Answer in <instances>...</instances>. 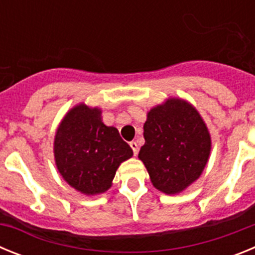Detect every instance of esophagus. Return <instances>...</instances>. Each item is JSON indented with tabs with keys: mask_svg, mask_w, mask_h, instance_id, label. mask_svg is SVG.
<instances>
[{
	"mask_svg": "<svg viewBox=\"0 0 255 255\" xmlns=\"http://www.w3.org/2000/svg\"><path fill=\"white\" fill-rule=\"evenodd\" d=\"M130 147H131L132 152H134V155L138 154V153H139V145H138V143H136V141H131V143H130Z\"/></svg>",
	"mask_w": 255,
	"mask_h": 255,
	"instance_id": "obj_1",
	"label": "esophagus"
}]
</instances>
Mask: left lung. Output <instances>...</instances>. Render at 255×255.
Here are the masks:
<instances>
[{
    "label": "left lung",
    "mask_w": 255,
    "mask_h": 255,
    "mask_svg": "<svg viewBox=\"0 0 255 255\" xmlns=\"http://www.w3.org/2000/svg\"><path fill=\"white\" fill-rule=\"evenodd\" d=\"M139 159L155 189L179 194L200 177L209 159L211 134L194 106L181 98H167L150 108L143 126Z\"/></svg>",
    "instance_id": "1"
}]
</instances>
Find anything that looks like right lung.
Wrapping results in <instances>:
<instances>
[{
	"mask_svg": "<svg viewBox=\"0 0 255 255\" xmlns=\"http://www.w3.org/2000/svg\"><path fill=\"white\" fill-rule=\"evenodd\" d=\"M55 163L62 179L85 195H98L112 186L121 163L132 149L114 126L102 121V111L85 103L74 106L56 130Z\"/></svg>",
	"mask_w": 255,
	"mask_h": 255,
	"instance_id": "obj_1",
	"label": "right lung"
}]
</instances>
